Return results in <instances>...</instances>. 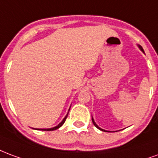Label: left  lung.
Returning <instances> with one entry per match:
<instances>
[{"label":"left lung","instance_id":"obj_1","mask_svg":"<svg viewBox=\"0 0 158 158\" xmlns=\"http://www.w3.org/2000/svg\"><path fill=\"white\" fill-rule=\"evenodd\" d=\"M139 48H140V49H141V51H143V48H142V47H141V46H139ZM143 52H144V51H143ZM92 121H93V124H94V127H97V128H98V129H100V131H105V130L101 129V128H100V127H98V126H97L96 123H95V122H94V119H93V118H92Z\"/></svg>","mask_w":158,"mask_h":158}]
</instances>
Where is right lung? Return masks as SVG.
Wrapping results in <instances>:
<instances>
[{
    "instance_id": "add662e5",
    "label": "right lung",
    "mask_w": 158,
    "mask_h": 158,
    "mask_svg": "<svg viewBox=\"0 0 158 158\" xmlns=\"http://www.w3.org/2000/svg\"><path fill=\"white\" fill-rule=\"evenodd\" d=\"M68 114H69V113H68ZM67 117H68V115H66L65 117H64V120H63V121H62L61 123H59L58 125V126H57V127H53V128H50V129H38V130H41V131H54V130L58 129L59 127H61L62 126L64 125V122H65V121H66V118H67Z\"/></svg>"
}]
</instances>
